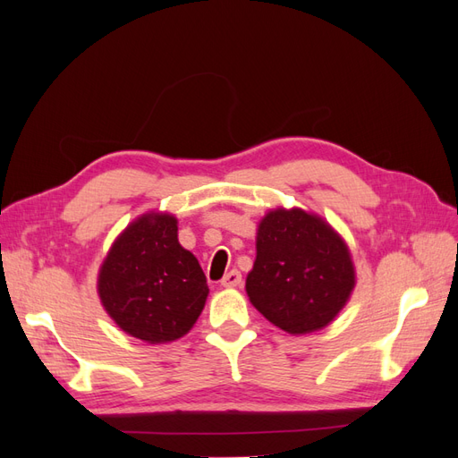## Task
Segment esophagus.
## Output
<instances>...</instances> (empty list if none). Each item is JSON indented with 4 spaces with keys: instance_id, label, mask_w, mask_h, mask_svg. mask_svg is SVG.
I'll use <instances>...</instances> for the list:
<instances>
[{
    "instance_id": "34e87169",
    "label": "esophagus",
    "mask_w": 458,
    "mask_h": 458,
    "mask_svg": "<svg viewBox=\"0 0 458 458\" xmlns=\"http://www.w3.org/2000/svg\"><path fill=\"white\" fill-rule=\"evenodd\" d=\"M242 283V275L237 271V269H233V271H229L224 279H221V286H225V288H234V286H239Z\"/></svg>"
}]
</instances>
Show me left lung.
<instances>
[{
    "mask_svg": "<svg viewBox=\"0 0 458 458\" xmlns=\"http://www.w3.org/2000/svg\"><path fill=\"white\" fill-rule=\"evenodd\" d=\"M353 286L348 246L321 217L279 208L261 219L246 293L269 323L290 335L323 328Z\"/></svg>",
    "mask_w": 458,
    "mask_h": 458,
    "instance_id": "obj_1",
    "label": "left lung"
}]
</instances>
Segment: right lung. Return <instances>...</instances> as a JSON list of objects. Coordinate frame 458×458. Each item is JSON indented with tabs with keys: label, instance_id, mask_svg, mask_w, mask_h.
Instances as JSON below:
<instances>
[{
	"label": "right lung",
	"instance_id": "right-lung-1",
	"mask_svg": "<svg viewBox=\"0 0 458 458\" xmlns=\"http://www.w3.org/2000/svg\"><path fill=\"white\" fill-rule=\"evenodd\" d=\"M106 313L128 335L164 344L182 338L204 310L199 259L177 241V219L145 214L110 248L99 273Z\"/></svg>",
	"mask_w": 458,
	"mask_h": 458
}]
</instances>
